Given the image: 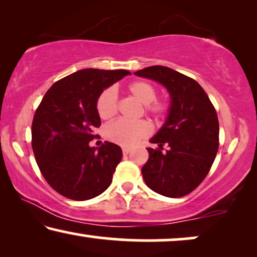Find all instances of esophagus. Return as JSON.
<instances>
[{
  "mask_svg": "<svg viewBox=\"0 0 257 257\" xmlns=\"http://www.w3.org/2000/svg\"><path fill=\"white\" fill-rule=\"evenodd\" d=\"M131 149L130 147H122V154H128Z\"/></svg>",
  "mask_w": 257,
  "mask_h": 257,
  "instance_id": "esophagus-1",
  "label": "esophagus"
}]
</instances>
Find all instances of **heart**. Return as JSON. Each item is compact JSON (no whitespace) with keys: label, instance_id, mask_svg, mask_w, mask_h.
Wrapping results in <instances>:
<instances>
[{"label":"heart","instance_id":"obj_1","mask_svg":"<svg viewBox=\"0 0 257 257\" xmlns=\"http://www.w3.org/2000/svg\"><path fill=\"white\" fill-rule=\"evenodd\" d=\"M132 97L145 105V112L159 120L167 113L168 105L163 99H157V89L147 80H133L127 85ZM118 111V94L113 87H107L97 99V112L101 119H110ZM151 133L149 122L145 120L130 121L118 119L105 127V137L122 146H133Z\"/></svg>","mask_w":257,"mask_h":257}]
</instances>
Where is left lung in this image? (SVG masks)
<instances>
[{
    "label": "left lung",
    "mask_w": 257,
    "mask_h": 257,
    "mask_svg": "<svg viewBox=\"0 0 257 257\" xmlns=\"http://www.w3.org/2000/svg\"><path fill=\"white\" fill-rule=\"evenodd\" d=\"M135 75L163 84L171 96L166 122L150 140L159 147L147 149L149 160L142 168L144 180L164 196L187 195L207 177L216 157L219 119L215 107L196 80L173 69L153 65Z\"/></svg>",
    "instance_id": "left-lung-1"
}]
</instances>
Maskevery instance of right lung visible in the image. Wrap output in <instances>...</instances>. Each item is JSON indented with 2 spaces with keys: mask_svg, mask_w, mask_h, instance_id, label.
Masks as SVG:
<instances>
[{
  "mask_svg": "<svg viewBox=\"0 0 257 257\" xmlns=\"http://www.w3.org/2000/svg\"><path fill=\"white\" fill-rule=\"evenodd\" d=\"M126 70L83 69L56 82L44 94L31 125V146L45 180L65 198L84 201L99 195L112 182L121 149L105 142L90 147L99 94L122 77Z\"/></svg>",
  "mask_w": 257,
  "mask_h": 257,
  "instance_id": "right-lung-1",
  "label": "right lung"
}]
</instances>
